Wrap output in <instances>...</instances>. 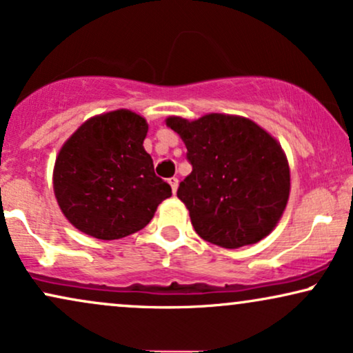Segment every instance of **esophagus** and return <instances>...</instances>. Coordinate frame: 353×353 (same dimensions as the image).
Segmentation results:
<instances>
[{
    "label": "esophagus",
    "instance_id": "34e87169",
    "mask_svg": "<svg viewBox=\"0 0 353 353\" xmlns=\"http://www.w3.org/2000/svg\"><path fill=\"white\" fill-rule=\"evenodd\" d=\"M168 185L172 186V191H173V193H176V190H178V178H176V176L168 178Z\"/></svg>",
    "mask_w": 353,
    "mask_h": 353
}]
</instances>
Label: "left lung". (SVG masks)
I'll list each match as a JSON object with an SVG mask.
<instances>
[{
	"instance_id": "obj_1",
	"label": "left lung",
	"mask_w": 353,
	"mask_h": 353,
	"mask_svg": "<svg viewBox=\"0 0 353 353\" xmlns=\"http://www.w3.org/2000/svg\"><path fill=\"white\" fill-rule=\"evenodd\" d=\"M167 125L183 139L193 167L176 196L198 236L224 249L267 237L290 196V167L280 143L239 116L168 117Z\"/></svg>"
}]
</instances>
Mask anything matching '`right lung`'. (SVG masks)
<instances>
[{
  "label": "right lung",
  "mask_w": 353,
  "mask_h": 353,
  "mask_svg": "<svg viewBox=\"0 0 353 353\" xmlns=\"http://www.w3.org/2000/svg\"><path fill=\"white\" fill-rule=\"evenodd\" d=\"M147 130L143 117L117 110L91 117L63 143L55 160L54 191L78 230L101 241L130 236L172 196L142 145Z\"/></svg>",
  "instance_id": "add662e5"
}]
</instances>
